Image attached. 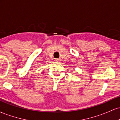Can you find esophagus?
<instances>
[{
	"label": "esophagus",
	"instance_id": "esophagus-1",
	"mask_svg": "<svg viewBox=\"0 0 120 120\" xmlns=\"http://www.w3.org/2000/svg\"><path fill=\"white\" fill-rule=\"evenodd\" d=\"M55 61L59 62V61H60V59H55Z\"/></svg>",
	"mask_w": 120,
	"mask_h": 120
}]
</instances>
